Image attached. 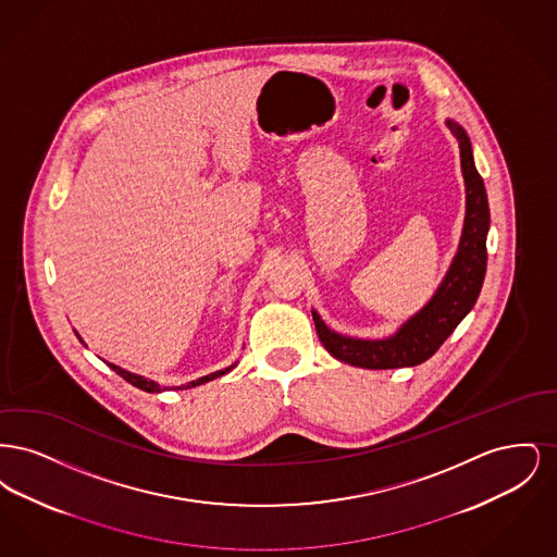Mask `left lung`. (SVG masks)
<instances>
[{"instance_id":"obj_1","label":"left lung","mask_w":557,"mask_h":557,"mask_svg":"<svg viewBox=\"0 0 557 557\" xmlns=\"http://www.w3.org/2000/svg\"><path fill=\"white\" fill-rule=\"evenodd\" d=\"M445 125L459 144L461 175L466 184V216L457 252L432 298L386 338L371 341L338 334L325 325L315 309L311 311L321 345L332 357L348 366L363 370H397L420 366L441 348L459 321L476 305L486 273V234L491 212L468 133L453 119H447Z\"/></svg>"}]
</instances>
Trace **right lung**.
<instances>
[{
  "label": "right lung",
  "instance_id": "1",
  "mask_svg": "<svg viewBox=\"0 0 557 557\" xmlns=\"http://www.w3.org/2000/svg\"><path fill=\"white\" fill-rule=\"evenodd\" d=\"M77 334V332H75ZM77 338L81 341L79 334H77ZM83 343V341H81ZM108 363V361H107ZM238 366V361L236 363H232V366H227V368H223V370L212 371L209 375H202V377H196V380H191V382H187V384H182V386H175V388H180V391H187V388H194V386H200V384H205V382H211L214 377H221V375H225L227 371L234 370ZM108 368L110 370L116 371L123 380H127L129 384H133L135 388H139V391H146V393H164L166 391V386H160L157 380H150V377H144V375H139V373H133V371L123 370V368H119V366H114V363H108Z\"/></svg>",
  "mask_w": 557,
  "mask_h": 557
}]
</instances>
